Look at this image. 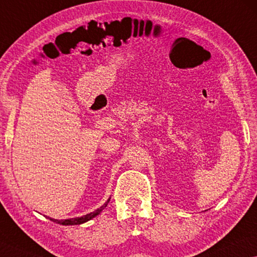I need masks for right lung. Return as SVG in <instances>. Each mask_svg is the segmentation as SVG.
Returning <instances> with one entry per match:
<instances>
[{
	"mask_svg": "<svg viewBox=\"0 0 257 257\" xmlns=\"http://www.w3.org/2000/svg\"><path fill=\"white\" fill-rule=\"evenodd\" d=\"M109 201H110V199H109L108 201H106V202L103 204V206L98 208L97 210L90 212V214H87V215H85V216H82V217H78V218H71V219H65V220H58V219L49 218V217H48V218H49L50 220H53V222H56L57 224H62V225H78V224H82V223L87 222V220H89V219L94 218V217L100 214V212H101L102 210H103V209L106 207V204H108Z\"/></svg>",
	"mask_w": 257,
	"mask_h": 257,
	"instance_id": "right-lung-1",
	"label": "right lung"
}]
</instances>
